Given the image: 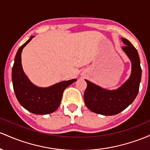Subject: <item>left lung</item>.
Wrapping results in <instances>:
<instances>
[{
  "instance_id": "8db88e82",
  "label": "left lung",
  "mask_w": 150,
  "mask_h": 150,
  "mask_svg": "<svg viewBox=\"0 0 150 150\" xmlns=\"http://www.w3.org/2000/svg\"><path fill=\"white\" fill-rule=\"evenodd\" d=\"M125 44L122 50L132 62L129 79L117 90L108 91L86 80L87 83L83 98L86 105L92 112L104 115H113L128 107L139 91L142 76L139 54L137 50L127 39L122 38Z\"/></svg>"
}]
</instances>
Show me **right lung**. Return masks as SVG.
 <instances>
[{
  "mask_svg": "<svg viewBox=\"0 0 150 150\" xmlns=\"http://www.w3.org/2000/svg\"><path fill=\"white\" fill-rule=\"evenodd\" d=\"M33 38L30 37L16 54L12 69V81L17 99L22 106L33 113L45 115L54 112L58 108L64 91L76 79L59 82L48 88H39L33 85L23 72L21 64L23 49Z\"/></svg>",
  "mask_w": 150,
  "mask_h": 150,
  "instance_id": "obj_1",
  "label": "right lung"
}]
</instances>
